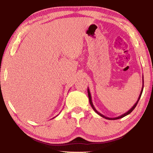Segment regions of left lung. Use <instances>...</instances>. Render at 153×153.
<instances>
[{
	"label": "left lung",
	"instance_id": "obj_1",
	"mask_svg": "<svg viewBox=\"0 0 153 153\" xmlns=\"http://www.w3.org/2000/svg\"><path fill=\"white\" fill-rule=\"evenodd\" d=\"M143 88H144V77L142 76V90H141V92H140V95H139V97H138V100H137L136 101V102L135 103V104L134 105V106L132 107H131L130 109H129L128 111H127L126 113H123V115H120V116H119V117H113V118H111V117H106V116H105V115H103L102 114H101L100 113H99L98 112V111L95 108V107H94V105H93V103H92V97H91V94H90V90H89V88H88V98H89V102H90V105H91V107H92V108H93V110H94L96 113H97L98 115H99L100 117H103V118H105V119H107V120H118V119H120V118H122V117H125V116H126V115H129V113H130L131 111H132L134 108H135V107H136V105H137V104H138V101H139V100H140V97H141V95H142V91H143Z\"/></svg>",
	"mask_w": 153,
	"mask_h": 153
}]
</instances>
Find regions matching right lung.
<instances>
[{"instance_id": "right-lung-1", "label": "right lung", "mask_w": 153, "mask_h": 153, "mask_svg": "<svg viewBox=\"0 0 153 153\" xmlns=\"http://www.w3.org/2000/svg\"><path fill=\"white\" fill-rule=\"evenodd\" d=\"M54 118H55V117H54Z\"/></svg>"}]
</instances>
